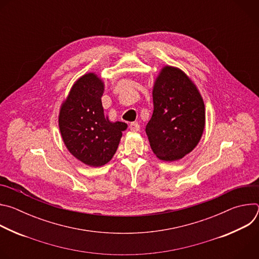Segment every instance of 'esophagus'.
Returning a JSON list of instances; mask_svg holds the SVG:
<instances>
[{
  "label": "esophagus",
  "mask_w": 259,
  "mask_h": 259,
  "mask_svg": "<svg viewBox=\"0 0 259 259\" xmlns=\"http://www.w3.org/2000/svg\"><path fill=\"white\" fill-rule=\"evenodd\" d=\"M129 129H130L131 131H133V132H137V131H139L140 126H139V124H138V123L133 122V123H130V125H129Z\"/></svg>",
  "instance_id": "1"
}]
</instances>
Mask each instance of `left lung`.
<instances>
[{
    "label": "left lung",
    "mask_w": 259,
    "mask_h": 259,
    "mask_svg": "<svg viewBox=\"0 0 259 259\" xmlns=\"http://www.w3.org/2000/svg\"><path fill=\"white\" fill-rule=\"evenodd\" d=\"M154 113L145 132L153 153L173 162L191 153L204 132L203 97L192 79L180 68L164 65L153 86Z\"/></svg>",
    "instance_id": "obj_1"
}]
</instances>
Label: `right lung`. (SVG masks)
<instances>
[{
  "label": "right lung",
  "instance_id": "add662e5",
  "mask_svg": "<svg viewBox=\"0 0 259 259\" xmlns=\"http://www.w3.org/2000/svg\"><path fill=\"white\" fill-rule=\"evenodd\" d=\"M104 83L95 72H87L71 86L59 109L58 125L67 151L90 167H101L113 159L123 122H112L104 116L101 96Z\"/></svg>",
  "mask_w": 259,
  "mask_h": 259
}]
</instances>
